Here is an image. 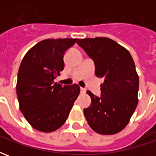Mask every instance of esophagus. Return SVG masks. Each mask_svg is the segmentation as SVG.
<instances>
[{
  "label": "esophagus",
  "mask_w": 156,
  "mask_h": 156,
  "mask_svg": "<svg viewBox=\"0 0 156 156\" xmlns=\"http://www.w3.org/2000/svg\"><path fill=\"white\" fill-rule=\"evenodd\" d=\"M80 92H81V94H85V92H86V89H85V88H81V89H80Z\"/></svg>",
  "instance_id": "obj_1"
}]
</instances>
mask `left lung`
I'll use <instances>...</instances> for the list:
<instances>
[{"label": "left lung", "mask_w": 156, "mask_h": 156, "mask_svg": "<svg viewBox=\"0 0 156 156\" xmlns=\"http://www.w3.org/2000/svg\"><path fill=\"white\" fill-rule=\"evenodd\" d=\"M94 60L95 75L104 78L101 97L87 91L91 105L83 109L88 125L100 134H115L129 124L138 105L139 76L129 51L108 37L78 39Z\"/></svg>", "instance_id": "1"}]
</instances>
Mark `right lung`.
<instances>
[{"instance_id":"obj_1","label":"right lung","mask_w":156,"mask_h":156,"mask_svg":"<svg viewBox=\"0 0 156 156\" xmlns=\"http://www.w3.org/2000/svg\"><path fill=\"white\" fill-rule=\"evenodd\" d=\"M76 38L46 39L32 47L22 59L16 94L24 117L35 129L52 132L61 127L79 95L78 84L54 83L64 68L63 55Z\"/></svg>"}]
</instances>
